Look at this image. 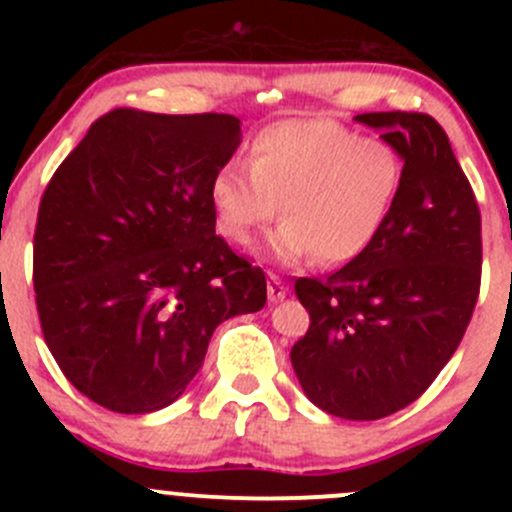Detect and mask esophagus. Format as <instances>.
<instances>
[{"mask_svg":"<svg viewBox=\"0 0 512 512\" xmlns=\"http://www.w3.org/2000/svg\"><path fill=\"white\" fill-rule=\"evenodd\" d=\"M287 292L289 289L285 282L270 272V275H267V297H270V302H282V299L287 297Z\"/></svg>","mask_w":512,"mask_h":512,"instance_id":"obj_1","label":"esophagus"}]
</instances>
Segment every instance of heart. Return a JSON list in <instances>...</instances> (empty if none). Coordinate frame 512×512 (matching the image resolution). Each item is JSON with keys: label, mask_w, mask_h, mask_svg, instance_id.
<instances>
[{"label": "heart", "mask_w": 512, "mask_h": 512, "mask_svg": "<svg viewBox=\"0 0 512 512\" xmlns=\"http://www.w3.org/2000/svg\"><path fill=\"white\" fill-rule=\"evenodd\" d=\"M404 178V160L384 138L356 136L324 118H289L262 128L250 165L230 160L215 173L220 232L250 245L277 213L275 260L322 265L354 260L384 227Z\"/></svg>", "instance_id": "1"}]
</instances>
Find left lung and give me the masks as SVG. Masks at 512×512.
<instances>
[{
    "label": "left lung",
    "instance_id": "obj_1",
    "mask_svg": "<svg viewBox=\"0 0 512 512\" xmlns=\"http://www.w3.org/2000/svg\"><path fill=\"white\" fill-rule=\"evenodd\" d=\"M404 160L379 235L327 280L294 285L309 329L292 347L314 406L376 421L414 404L466 334L480 289V210L446 131L426 113H359Z\"/></svg>",
    "mask_w": 512,
    "mask_h": 512
}]
</instances>
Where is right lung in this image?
Masks as SVG:
<instances>
[{
  "label": "right lung",
  "mask_w": 512,
  "mask_h": 512,
  "mask_svg": "<svg viewBox=\"0 0 512 512\" xmlns=\"http://www.w3.org/2000/svg\"><path fill=\"white\" fill-rule=\"evenodd\" d=\"M242 141L227 113L116 108L56 168L34 232V292L66 379L116 414L183 396L215 327L265 307L260 267L215 235L213 178Z\"/></svg>",
  "instance_id": "add662e5"
}]
</instances>
